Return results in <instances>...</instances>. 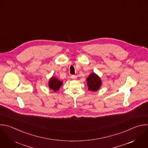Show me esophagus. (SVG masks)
I'll use <instances>...</instances> for the list:
<instances>
[{
    "label": "esophagus",
    "instance_id": "esophagus-1",
    "mask_svg": "<svg viewBox=\"0 0 148 148\" xmlns=\"http://www.w3.org/2000/svg\"><path fill=\"white\" fill-rule=\"evenodd\" d=\"M71 78H72V79H76V78H77V77H76V76H75V75H71Z\"/></svg>",
    "mask_w": 148,
    "mask_h": 148
}]
</instances>
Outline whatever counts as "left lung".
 I'll use <instances>...</instances> for the list:
<instances>
[{
    "label": "left lung",
    "mask_w": 148,
    "mask_h": 148,
    "mask_svg": "<svg viewBox=\"0 0 148 148\" xmlns=\"http://www.w3.org/2000/svg\"><path fill=\"white\" fill-rule=\"evenodd\" d=\"M87 85L89 90L96 92L99 89L102 85V81L101 78L95 73H92L86 78Z\"/></svg>",
    "instance_id": "8db88e82"
}]
</instances>
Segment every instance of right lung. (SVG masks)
Returning <instances> with one entry per match:
<instances>
[{
  "mask_svg": "<svg viewBox=\"0 0 148 148\" xmlns=\"http://www.w3.org/2000/svg\"><path fill=\"white\" fill-rule=\"evenodd\" d=\"M63 82L55 77H52L49 81V86L54 92L59 90Z\"/></svg>",
  "mask_w": 148,
  "mask_h": 148,
  "instance_id": "1",
  "label": "right lung"
}]
</instances>
